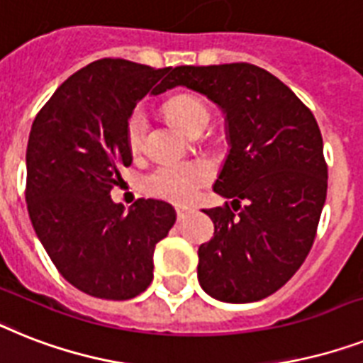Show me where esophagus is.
<instances>
[{
	"instance_id": "esophagus-1",
	"label": "esophagus",
	"mask_w": 363,
	"mask_h": 363,
	"mask_svg": "<svg viewBox=\"0 0 363 363\" xmlns=\"http://www.w3.org/2000/svg\"><path fill=\"white\" fill-rule=\"evenodd\" d=\"M188 214H190V208H184V207L177 208V220H179V222H182Z\"/></svg>"
}]
</instances>
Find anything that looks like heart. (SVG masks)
Wrapping results in <instances>:
<instances>
[{"label": "heart", "instance_id": "b5f03b06", "mask_svg": "<svg viewBox=\"0 0 363 363\" xmlns=\"http://www.w3.org/2000/svg\"><path fill=\"white\" fill-rule=\"evenodd\" d=\"M166 113L179 128L190 132L197 123L208 121L207 106L203 100L191 95H177L166 102ZM147 113L138 106L130 111L125 125V140L128 151L134 156L141 155L145 149ZM214 166L208 160L197 158L188 162H169L155 167L143 177L141 188L147 196L162 201L186 205L197 196L199 188L214 179Z\"/></svg>", "mask_w": 363, "mask_h": 363}]
</instances>
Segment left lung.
<instances>
[{"instance_id": "8db88e82", "label": "left lung", "mask_w": 363, "mask_h": 363, "mask_svg": "<svg viewBox=\"0 0 363 363\" xmlns=\"http://www.w3.org/2000/svg\"><path fill=\"white\" fill-rule=\"evenodd\" d=\"M175 85L222 108L231 145L214 191L233 203L205 211L214 237L197 250L199 284L231 304L267 298L302 267L317 235L328 188L319 125L284 82L255 65L175 67L166 89Z\"/></svg>"}]
</instances>
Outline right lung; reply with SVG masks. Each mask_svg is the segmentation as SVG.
Wrapping results in <instances>:
<instances>
[{"mask_svg": "<svg viewBox=\"0 0 363 363\" xmlns=\"http://www.w3.org/2000/svg\"><path fill=\"white\" fill-rule=\"evenodd\" d=\"M169 70L99 59L59 85L29 132L26 201L35 233L59 274L96 298L143 293L155 246L175 223L167 203L138 199L126 211L110 196L119 166L132 164L126 119L152 86L155 95L166 91Z\"/></svg>", "mask_w": 363, "mask_h": 363, "instance_id": "add662e5", "label": "right lung"}]
</instances>
